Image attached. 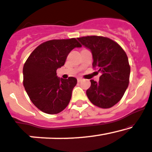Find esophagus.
Here are the masks:
<instances>
[{
	"label": "esophagus",
	"instance_id": "1",
	"mask_svg": "<svg viewBox=\"0 0 152 152\" xmlns=\"http://www.w3.org/2000/svg\"><path fill=\"white\" fill-rule=\"evenodd\" d=\"M82 80H83V79H82V78H80V77H78L77 78V82H78V83H80V82H81Z\"/></svg>",
	"mask_w": 152,
	"mask_h": 152
}]
</instances>
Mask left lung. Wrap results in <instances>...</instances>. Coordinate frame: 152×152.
Masks as SVG:
<instances>
[{"label":"left lung","mask_w":152,"mask_h":152,"mask_svg":"<svg viewBox=\"0 0 152 152\" xmlns=\"http://www.w3.org/2000/svg\"><path fill=\"white\" fill-rule=\"evenodd\" d=\"M77 39L91 50L93 67L101 72L99 82L90 80L87 96L99 108H111L120 101L129 86L131 69L126 53L108 37L87 36Z\"/></svg>","instance_id":"obj_1"}]
</instances>
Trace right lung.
<instances>
[{
  "instance_id": "obj_1",
  "label": "right lung",
  "mask_w": 152,
  "mask_h": 152,
  "mask_svg": "<svg viewBox=\"0 0 152 152\" xmlns=\"http://www.w3.org/2000/svg\"><path fill=\"white\" fill-rule=\"evenodd\" d=\"M80 47L75 38L49 40L39 45L26 61L23 86L34 105L44 113H59L69 104L77 79H60L57 69L64 65L73 49Z\"/></svg>"
}]
</instances>
